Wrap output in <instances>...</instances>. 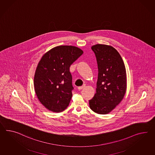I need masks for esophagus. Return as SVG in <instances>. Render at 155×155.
<instances>
[{"instance_id": "34e87169", "label": "esophagus", "mask_w": 155, "mask_h": 155, "mask_svg": "<svg viewBox=\"0 0 155 155\" xmlns=\"http://www.w3.org/2000/svg\"><path fill=\"white\" fill-rule=\"evenodd\" d=\"M84 87H85V85H83L82 86H81V87H78V90H81L83 89Z\"/></svg>"}]
</instances>
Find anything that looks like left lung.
Instances as JSON below:
<instances>
[{"label": "left lung", "mask_w": 155, "mask_h": 155, "mask_svg": "<svg viewBox=\"0 0 155 155\" xmlns=\"http://www.w3.org/2000/svg\"><path fill=\"white\" fill-rule=\"evenodd\" d=\"M98 66L96 92L89 101L90 107L98 114H107L119 105L127 90V74L120 55L113 46L96 44L91 47Z\"/></svg>", "instance_id": "1"}]
</instances>
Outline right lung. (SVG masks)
<instances>
[{
    "mask_svg": "<svg viewBox=\"0 0 155 155\" xmlns=\"http://www.w3.org/2000/svg\"><path fill=\"white\" fill-rule=\"evenodd\" d=\"M83 53L76 46L61 45L42 57L35 73V91L47 109L59 113L68 107L73 89L69 68Z\"/></svg>",
    "mask_w": 155,
    "mask_h": 155,
    "instance_id": "obj_1",
    "label": "right lung"
}]
</instances>
